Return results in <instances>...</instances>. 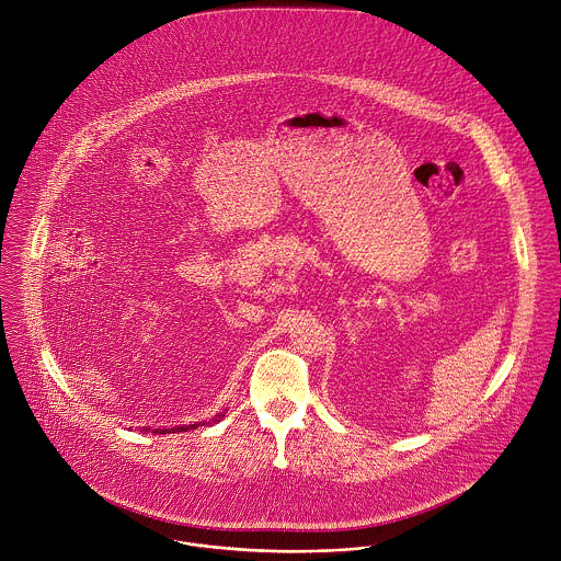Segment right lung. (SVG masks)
Segmentation results:
<instances>
[{"label": "right lung", "mask_w": 561, "mask_h": 561, "mask_svg": "<svg viewBox=\"0 0 561 561\" xmlns=\"http://www.w3.org/2000/svg\"><path fill=\"white\" fill-rule=\"evenodd\" d=\"M220 416H225V414H220ZM201 425H205V423H194V425H180V427H171V430H151V434H175V432H190V430H196V427H201ZM145 432H149V427H147Z\"/></svg>", "instance_id": "right-lung-1"}]
</instances>
